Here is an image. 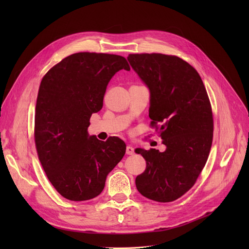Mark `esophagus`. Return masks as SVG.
Masks as SVG:
<instances>
[{
    "mask_svg": "<svg viewBox=\"0 0 249 249\" xmlns=\"http://www.w3.org/2000/svg\"><path fill=\"white\" fill-rule=\"evenodd\" d=\"M126 153H127L128 155L134 154V153H135V149H134V147H133L132 145H127V147H126Z\"/></svg>",
    "mask_w": 249,
    "mask_h": 249,
    "instance_id": "obj_1",
    "label": "esophagus"
}]
</instances>
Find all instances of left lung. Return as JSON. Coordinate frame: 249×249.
<instances>
[{
    "mask_svg": "<svg viewBox=\"0 0 249 249\" xmlns=\"http://www.w3.org/2000/svg\"><path fill=\"white\" fill-rule=\"evenodd\" d=\"M133 71L149 89L151 126L160 123L166 149L137 148L146 168L135 184L145 198L167 203L187 193L197 180L210 153L213 116L198 71L178 56L129 54Z\"/></svg>",
    "mask_w": 249,
    "mask_h": 249,
    "instance_id": "8db88e82",
    "label": "left lung"
}]
</instances>
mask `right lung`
<instances>
[{"instance_id":"1","label":"right lung","mask_w":249,"mask_h":249,"mask_svg":"<svg viewBox=\"0 0 249 249\" xmlns=\"http://www.w3.org/2000/svg\"><path fill=\"white\" fill-rule=\"evenodd\" d=\"M121 70L130 71L123 56L78 52L63 58L42 78L36 102L35 144L48 179L65 199L97 197L125 154L122 139L101 141L88 132L91 114L102 109L107 86Z\"/></svg>"}]
</instances>
